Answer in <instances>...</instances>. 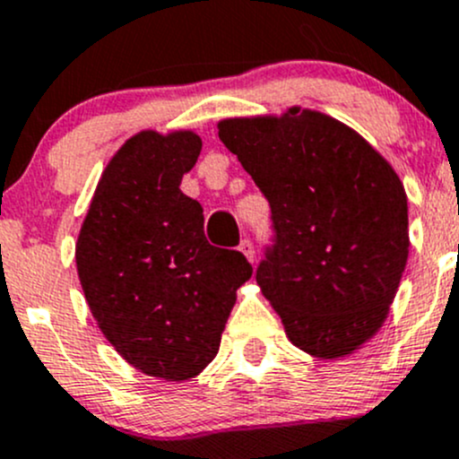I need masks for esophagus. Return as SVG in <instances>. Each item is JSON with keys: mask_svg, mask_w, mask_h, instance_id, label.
<instances>
[{"mask_svg": "<svg viewBox=\"0 0 459 459\" xmlns=\"http://www.w3.org/2000/svg\"><path fill=\"white\" fill-rule=\"evenodd\" d=\"M239 251L247 255V259L251 264H255V247H253L251 239H242V244H239Z\"/></svg>", "mask_w": 459, "mask_h": 459, "instance_id": "34e87169", "label": "esophagus"}]
</instances>
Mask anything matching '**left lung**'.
Here are the masks:
<instances>
[{"label":"left lung","instance_id":"1","mask_svg":"<svg viewBox=\"0 0 459 459\" xmlns=\"http://www.w3.org/2000/svg\"><path fill=\"white\" fill-rule=\"evenodd\" d=\"M271 206L255 280L298 349L344 358L388 316L409 257L400 178L367 140L317 110L217 124Z\"/></svg>","mask_w":459,"mask_h":459}]
</instances>
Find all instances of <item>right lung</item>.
<instances>
[{
    "instance_id": "add662e5",
    "label": "right lung",
    "mask_w": 459,
    "mask_h": 459,
    "mask_svg": "<svg viewBox=\"0 0 459 459\" xmlns=\"http://www.w3.org/2000/svg\"><path fill=\"white\" fill-rule=\"evenodd\" d=\"M200 151L191 131L131 137L101 173L75 248L106 340L128 364L169 382L212 362L235 290L253 275L242 253L208 244L200 202L179 191Z\"/></svg>"
}]
</instances>
